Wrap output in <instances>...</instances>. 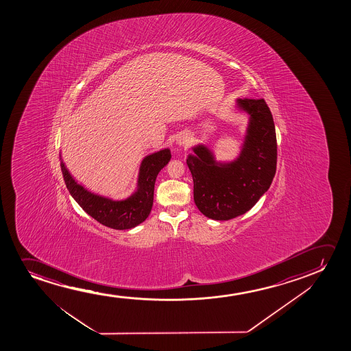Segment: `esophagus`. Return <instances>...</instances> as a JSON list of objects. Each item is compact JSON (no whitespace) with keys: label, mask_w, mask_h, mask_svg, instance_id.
I'll list each match as a JSON object with an SVG mask.
<instances>
[{"label":"esophagus","mask_w":351,"mask_h":351,"mask_svg":"<svg viewBox=\"0 0 351 351\" xmlns=\"http://www.w3.org/2000/svg\"><path fill=\"white\" fill-rule=\"evenodd\" d=\"M178 144L183 145V146H187V138H180V139L178 140Z\"/></svg>","instance_id":"34e87169"}]
</instances>
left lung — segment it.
I'll list each match as a JSON object with an SVG mask.
<instances>
[{
    "instance_id": "1",
    "label": "left lung",
    "mask_w": 351,
    "mask_h": 351,
    "mask_svg": "<svg viewBox=\"0 0 351 351\" xmlns=\"http://www.w3.org/2000/svg\"><path fill=\"white\" fill-rule=\"evenodd\" d=\"M250 115L248 134L241 156L218 165L205 146L194 147L187 165L194 182V202L202 215L229 221L250 211L269 189L277 167L274 117L265 99H239Z\"/></svg>"
}]
</instances>
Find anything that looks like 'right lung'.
I'll return each instance as SVG.
<instances>
[{"label": "right lung", "instance_id": "1", "mask_svg": "<svg viewBox=\"0 0 351 351\" xmlns=\"http://www.w3.org/2000/svg\"><path fill=\"white\" fill-rule=\"evenodd\" d=\"M170 158L171 154L168 149L147 156L140 167L138 191L123 202H112L110 199L87 192L73 180L63 163H61V170L71 195L87 215L108 228L125 230L139 226L149 217L154 205L156 178Z\"/></svg>", "mask_w": 351, "mask_h": 351}]
</instances>
